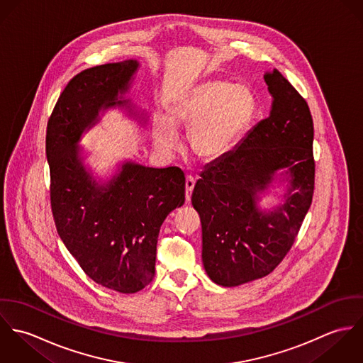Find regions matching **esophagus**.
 <instances>
[{
  "mask_svg": "<svg viewBox=\"0 0 363 363\" xmlns=\"http://www.w3.org/2000/svg\"><path fill=\"white\" fill-rule=\"evenodd\" d=\"M194 184H196V179H194L193 176H187V177H186V201H187V203H189L190 199H191V193H193Z\"/></svg>",
  "mask_w": 363,
  "mask_h": 363,
  "instance_id": "obj_1",
  "label": "esophagus"
}]
</instances>
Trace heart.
I'll list each match as a JSON object with an SVG mask.
<instances>
[{
    "instance_id": "heart-1",
    "label": "heart",
    "mask_w": 363,
    "mask_h": 363,
    "mask_svg": "<svg viewBox=\"0 0 363 363\" xmlns=\"http://www.w3.org/2000/svg\"><path fill=\"white\" fill-rule=\"evenodd\" d=\"M167 118H152L156 147L177 148L176 128L186 127L189 150L199 160L216 162L228 155L252 125L257 101L245 85L228 79H208L172 95L166 102Z\"/></svg>"
}]
</instances>
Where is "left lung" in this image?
<instances>
[{"label":"left lung","instance_id":"8db88e82","mask_svg":"<svg viewBox=\"0 0 363 363\" xmlns=\"http://www.w3.org/2000/svg\"><path fill=\"white\" fill-rule=\"evenodd\" d=\"M269 116L225 157L201 172L191 196L203 226V264L222 286L268 275L289 252L314 190L313 120L306 101L278 69L264 75ZM272 208L258 203L281 189Z\"/></svg>","mask_w":363,"mask_h":363}]
</instances>
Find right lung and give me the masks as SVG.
Here are the masks:
<instances>
[{"label":"right lung","instance_id":"add662e5","mask_svg":"<svg viewBox=\"0 0 363 363\" xmlns=\"http://www.w3.org/2000/svg\"><path fill=\"white\" fill-rule=\"evenodd\" d=\"M140 68L124 60L75 75L52 110L46 134L50 197L57 232L85 274L121 294L145 288L155 274L156 243L164 218L184 204L186 177L176 167L123 160L110 179L85 163L79 143L110 108L124 110L141 127L145 110L125 95Z\"/></svg>","mask_w":363,"mask_h":363}]
</instances>
